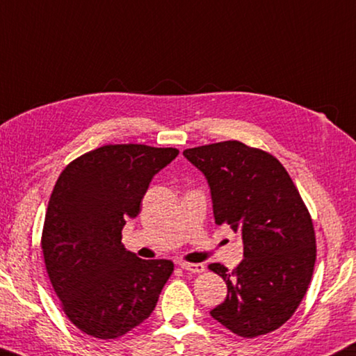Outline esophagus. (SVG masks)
<instances>
[{
    "label": "esophagus",
    "instance_id": "obj_1",
    "mask_svg": "<svg viewBox=\"0 0 356 356\" xmlns=\"http://www.w3.org/2000/svg\"><path fill=\"white\" fill-rule=\"evenodd\" d=\"M180 268L184 270H188V273H204V264L200 263H180Z\"/></svg>",
    "mask_w": 356,
    "mask_h": 356
}]
</instances>
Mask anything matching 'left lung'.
Instances as JSON below:
<instances>
[{
  "mask_svg": "<svg viewBox=\"0 0 356 356\" xmlns=\"http://www.w3.org/2000/svg\"><path fill=\"white\" fill-rule=\"evenodd\" d=\"M207 179L218 225L240 234L244 260L229 273L209 269L227 285L210 314L243 338L277 330L294 314L314 270L312 216L288 171L269 152L230 140L185 149Z\"/></svg>",
  "mask_w": 356,
  "mask_h": 356,
  "instance_id": "left-lung-1",
  "label": "left lung"
}]
</instances>
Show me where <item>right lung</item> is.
<instances>
[{"instance_id":"1","label":"right lung","mask_w":356,"mask_h":356,"mask_svg":"<svg viewBox=\"0 0 356 356\" xmlns=\"http://www.w3.org/2000/svg\"><path fill=\"white\" fill-rule=\"evenodd\" d=\"M176 147L106 145L60 172L44 215L42 250L62 309L98 339H116L147 319L170 279L171 260H141L121 243L152 177Z\"/></svg>"}]
</instances>
